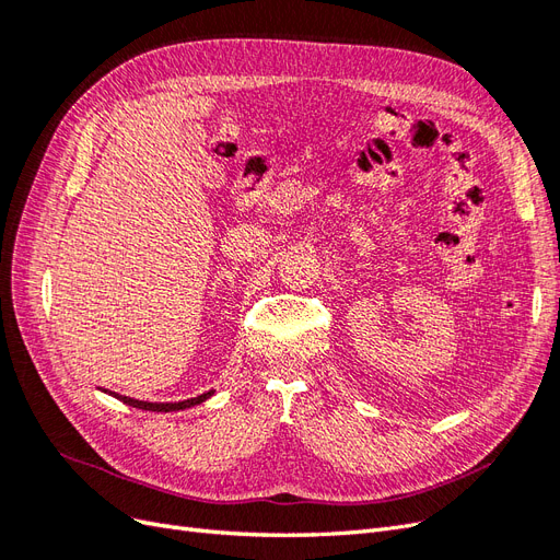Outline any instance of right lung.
<instances>
[{"label":"right lung","mask_w":560,"mask_h":560,"mask_svg":"<svg viewBox=\"0 0 560 560\" xmlns=\"http://www.w3.org/2000/svg\"><path fill=\"white\" fill-rule=\"evenodd\" d=\"M107 393V389H105ZM109 395H114L118 401H124V404H128V406H135V409H144V411H182V409H191V406H196V404H200V401H206L208 397H212L214 393L210 389V393H202V395H198V397H194V399H184V401H171V404H159V401H140V399H130V397H124V395H116V393H109Z\"/></svg>","instance_id":"obj_1"}]
</instances>
